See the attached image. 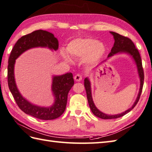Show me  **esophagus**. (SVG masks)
I'll return each instance as SVG.
<instances>
[{"label":"esophagus","mask_w":152,"mask_h":152,"mask_svg":"<svg viewBox=\"0 0 152 152\" xmlns=\"http://www.w3.org/2000/svg\"><path fill=\"white\" fill-rule=\"evenodd\" d=\"M74 79H75L76 81H81L82 80V76L81 75L77 74V75H75V77H74Z\"/></svg>","instance_id":"1"}]
</instances>
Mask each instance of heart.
Here are the masks:
<instances>
[{
    "mask_svg": "<svg viewBox=\"0 0 152 152\" xmlns=\"http://www.w3.org/2000/svg\"><path fill=\"white\" fill-rule=\"evenodd\" d=\"M67 51L73 58H83L87 65H93L100 61L106 53V46L102 42L93 38H79L71 40L67 45ZM61 56L65 61L70 64L73 59L61 51Z\"/></svg>",
    "mask_w": 152,
    "mask_h": 152,
    "instance_id": "obj_1",
    "label": "heart"
}]
</instances>
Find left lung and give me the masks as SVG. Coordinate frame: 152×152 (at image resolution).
Segmentation results:
<instances>
[{
	"label": "left lung",
	"instance_id": "left-lung-1",
	"mask_svg": "<svg viewBox=\"0 0 152 152\" xmlns=\"http://www.w3.org/2000/svg\"><path fill=\"white\" fill-rule=\"evenodd\" d=\"M110 33L113 36V38L114 39V43L113 48H112L111 51L110 53L108 54V58L104 60V61L102 63L105 62L107 60L110 59L112 57L114 56V55H118V54H122L125 53L126 55L130 56L131 58L133 59V61L135 63L137 68V71H138V77L140 79V88H139V92L137 96L136 101H134V104L132 106L128 108V110H125L123 113H121L120 114H108L102 113V111L100 110L97 108V107L95 106L94 103V101L93 100L92 96V91H91V83L90 81V79L88 77H86L84 80V85L86 90V93H87V100L88 102V105H89L90 108L92 113H93L94 115L99 117L100 118L102 119H113V118H120V117L123 116L125 115L126 114L129 113L130 110H132L134 108V107L138 103L140 95H141L142 91L143 85H144V70L142 68V63L141 57L139 53L138 50L136 49L132 41L130 39L126 37L120 35L119 34L114 32V31H110Z\"/></svg>",
	"mask_w": 152,
	"mask_h": 152
}]
</instances>
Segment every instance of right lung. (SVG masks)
Instances as JSON below:
<instances>
[{
    "mask_svg": "<svg viewBox=\"0 0 152 152\" xmlns=\"http://www.w3.org/2000/svg\"><path fill=\"white\" fill-rule=\"evenodd\" d=\"M36 48H46L51 51L58 50L59 42L52 33L39 30L21 37L14 45L8 59V87L19 108L28 115L41 120L58 118L66 108L69 91L74 85L73 74L67 73L61 75H53L51 83L54 102L49 107H41L28 101L20 93L14 77L16 59L28 50Z\"/></svg>",
    "mask_w": 152,
    "mask_h": 152,
    "instance_id": "right-lung-1",
    "label": "right lung"
}]
</instances>
